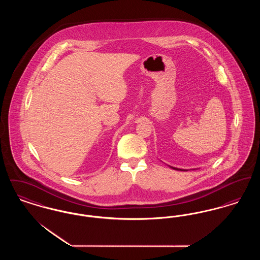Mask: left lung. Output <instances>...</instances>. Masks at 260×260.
<instances>
[{"mask_svg": "<svg viewBox=\"0 0 260 260\" xmlns=\"http://www.w3.org/2000/svg\"><path fill=\"white\" fill-rule=\"evenodd\" d=\"M172 169H173V170H177L178 171V169H176V168H173V167H171ZM179 171H182V170H179Z\"/></svg>", "mask_w": 260, "mask_h": 260, "instance_id": "left-lung-1", "label": "left lung"}]
</instances>
